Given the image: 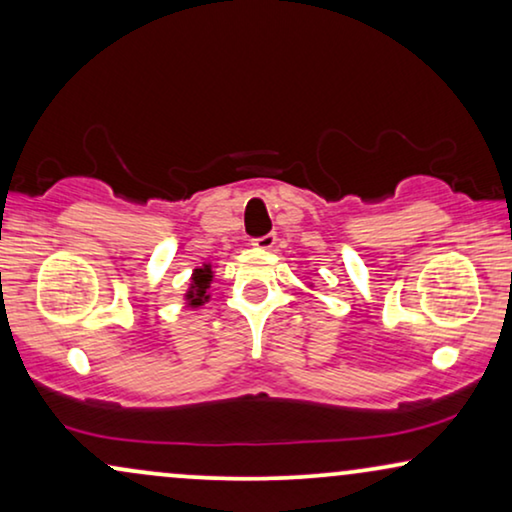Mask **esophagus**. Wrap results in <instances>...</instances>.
<instances>
[{
  "label": "esophagus",
  "instance_id": "obj_1",
  "mask_svg": "<svg viewBox=\"0 0 512 512\" xmlns=\"http://www.w3.org/2000/svg\"><path fill=\"white\" fill-rule=\"evenodd\" d=\"M252 248H257V250H271L276 245V234H267V236H262V238H252Z\"/></svg>",
  "mask_w": 512,
  "mask_h": 512
}]
</instances>
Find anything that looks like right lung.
<instances>
[{
	"label": "right lung",
	"mask_w": 512,
	"mask_h": 512,
	"mask_svg": "<svg viewBox=\"0 0 512 512\" xmlns=\"http://www.w3.org/2000/svg\"><path fill=\"white\" fill-rule=\"evenodd\" d=\"M212 278H215V271H212V264H203V267L193 269L189 290H186V293H184L186 307L198 309V307H203L205 302H210L208 288H210Z\"/></svg>",
	"instance_id": "obj_1"
}]
</instances>
